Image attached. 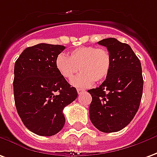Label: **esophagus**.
I'll return each instance as SVG.
<instances>
[{"label": "esophagus", "mask_w": 157, "mask_h": 157, "mask_svg": "<svg viewBox=\"0 0 157 157\" xmlns=\"http://www.w3.org/2000/svg\"><path fill=\"white\" fill-rule=\"evenodd\" d=\"M84 92H85V89H83V88H77V93H78V94H82Z\"/></svg>", "instance_id": "1"}]
</instances>
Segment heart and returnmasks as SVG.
Here are the masks:
<instances>
[{
  "mask_svg": "<svg viewBox=\"0 0 157 157\" xmlns=\"http://www.w3.org/2000/svg\"><path fill=\"white\" fill-rule=\"evenodd\" d=\"M55 65L63 78L71 80L80 69L82 72L71 81L78 87H86L94 82H102L109 75L111 68V56L103 48L93 46L80 47L72 50L69 57L63 53L57 56Z\"/></svg>",
  "mask_w": 157,
  "mask_h": 157,
  "instance_id": "heart-1",
  "label": "heart"
}]
</instances>
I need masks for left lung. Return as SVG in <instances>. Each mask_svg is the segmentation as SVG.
Masks as SVG:
<instances>
[{
  "instance_id": "8db88e82",
  "label": "left lung",
  "mask_w": 157,
  "mask_h": 157,
  "mask_svg": "<svg viewBox=\"0 0 157 157\" xmlns=\"http://www.w3.org/2000/svg\"><path fill=\"white\" fill-rule=\"evenodd\" d=\"M98 43L108 49L111 68L100 86L87 91L92 95L90 120L101 132H118L130 123L140 107L144 85L141 63L129 45L116 38Z\"/></svg>"
}]
</instances>
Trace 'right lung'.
I'll return each instance as SVG.
<instances>
[{"label":"right lung","mask_w":157,"mask_h":157,"mask_svg":"<svg viewBox=\"0 0 157 157\" xmlns=\"http://www.w3.org/2000/svg\"><path fill=\"white\" fill-rule=\"evenodd\" d=\"M61 45L40 43L25 48L14 65L13 94L17 114L37 135L52 136L65 123L63 108L77 98V91L55 65Z\"/></svg>","instance_id":"obj_1"}]
</instances>
